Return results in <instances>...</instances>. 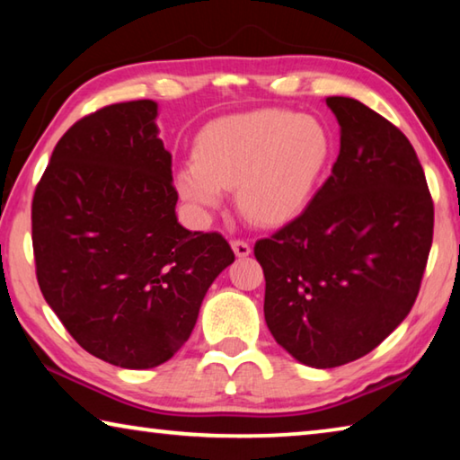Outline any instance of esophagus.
<instances>
[{"label": "esophagus", "instance_id": "34e87169", "mask_svg": "<svg viewBox=\"0 0 460 460\" xmlns=\"http://www.w3.org/2000/svg\"><path fill=\"white\" fill-rule=\"evenodd\" d=\"M231 247H233V252H235L237 258H247V255L252 253V245H249L247 241L235 239V241H231Z\"/></svg>", "mask_w": 460, "mask_h": 460}]
</instances>
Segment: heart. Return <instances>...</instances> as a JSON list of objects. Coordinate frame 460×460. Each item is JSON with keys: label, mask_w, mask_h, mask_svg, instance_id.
<instances>
[{"label": "heart", "mask_w": 460, "mask_h": 460, "mask_svg": "<svg viewBox=\"0 0 460 460\" xmlns=\"http://www.w3.org/2000/svg\"><path fill=\"white\" fill-rule=\"evenodd\" d=\"M332 158V137L321 119L288 109H255L207 123L194 160L176 170L181 197L197 211L221 207L235 186L239 211L276 227L296 219L321 186Z\"/></svg>", "instance_id": "b5f03b06"}]
</instances>
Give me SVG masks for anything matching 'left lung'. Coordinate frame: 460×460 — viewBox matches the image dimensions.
Here are the masks:
<instances>
[{"mask_svg": "<svg viewBox=\"0 0 460 460\" xmlns=\"http://www.w3.org/2000/svg\"><path fill=\"white\" fill-rule=\"evenodd\" d=\"M341 128L331 176L306 211L253 253L263 314L296 361L339 367L373 351L414 306L434 205L414 147L361 101L326 97Z\"/></svg>", "mask_w": 460, "mask_h": 460, "instance_id": "obj_1", "label": "left lung"}]
</instances>
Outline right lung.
I'll use <instances>...</instances> for the list:
<instances>
[{"label": "right lung", "mask_w": 460, "mask_h": 460, "mask_svg": "<svg viewBox=\"0 0 460 460\" xmlns=\"http://www.w3.org/2000/svg\"><path fill=\"white\" fill-rule=\"evenodd\" d=\"M155 118L158 103L142 99L76 121L32 200L44 300L84 351L126 369L168 361L235 260L219 233L178 223L172 155Z\"/></svg>", "instance_id": "1"}]
</instances>
